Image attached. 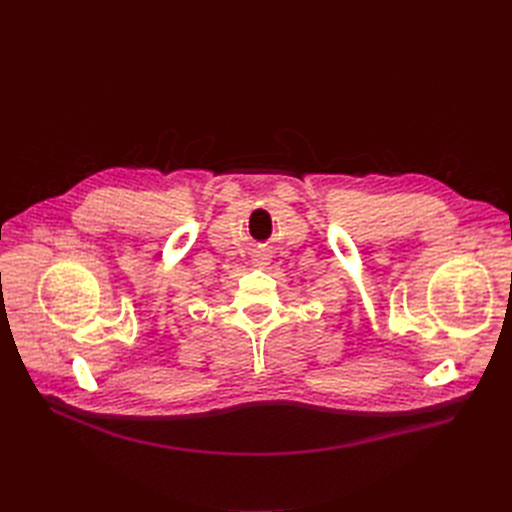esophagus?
I'll use <instances>...</instances> for the list:
<instances>
[{"mask_svg": "<svg viewBox=\"0 0 512 512\" xmlns=\"http://www.w3.org/2000/svg\"><path fill=\"white\" fill-rule=\"evenodd\" d=\"M254 262H256L258 267H267L269 262H271V256H269L267 252H258V254L254 256Z\"/></svg>", "mask_w": 512, "mask_h": 512, "instance_id": "obj_1", "label": "esophagus"}]
</instances>
